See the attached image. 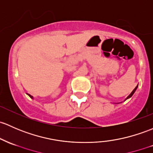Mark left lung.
I'll use <instances>...</instances> for the list:
<instances>
[{
	"mask_svg": "<svg viewBox=\"0 0 153 153\" xmlns=\"http://www.w3.org/2000/svg\"><path fill=\"white\" fill-rule=\"evenodd\" d=\"M136 89H137V86H136V88H135V89L133 90V91H132V92H131V94H130V95H129V96H128V97H127V99H128V98H129V97H132V95H133V94H134L135 91H136Z\"/></svg>",
	"mask_w": 153,
	"mask_h": 153,
	"instance_id": "8db88e82",
	"label": "left lung"
}]
</instances>
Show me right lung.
<instances>
[{"instance_id":"obj_1","label":"right lung","mask_w":153,"mask_h":153,"mask_svg":"<svg viewBox=\"0 0 153 153\" xmlns=\"http://www.w3.org/2000/svg\"><path fill=\"white\" fill-rule=\"evenodd\" d=\"M28 96H29V97H30V98H33V97H32V96L30 95V94H28Z\"/></svg>"}]
</instances>
